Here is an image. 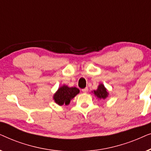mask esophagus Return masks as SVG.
<instances>
[{"instance_id":"esophagus-1","label":"esophagus","mask_w":151,"mask_h":151,"mask_svg":"<svg viewBox=\"0 0 151 151\" xmlns=\"http://www.w3.org/2000/svg\"><path fill=\"white\" fill-rule=\"evenodd\" d=\"M82 91L83 92V93H87V91H88V88L86 87V88H83V89H82Z\"/></svg>"}]
</instances>
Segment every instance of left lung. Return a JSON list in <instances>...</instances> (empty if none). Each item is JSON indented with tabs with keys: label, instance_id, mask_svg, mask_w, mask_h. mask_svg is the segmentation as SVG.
I'll return each instance as SVG.
<instances>
[{
	"label": "left lung",
	"instance_id": "left-lung-1",
	"mask_svg": "<svg viewBox=\"0 0 151 151\" xmlns=\"http://www.w3.org/2000/svg\"><path fill=\"white\" fill-rule=\"evenodd\" d=\"M94 94L96 95L98 98L100 99H104V100L108 96V92H107L104 86L102 84L99 85L98 89L96 91H94Z\"/></svg>",
	"mask_w": 151,
	"mask_h": 151
}]
</instances>
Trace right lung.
<instances>
[{"label": "right lung", "instance_id": "right-lung-1", "mask_svg": "<svg viewBox=\"0 0 151 151\" xmlns=\"http://www.w3.org/2000/svg\"><path fill=\"white\" fill-rule=\"evenodd\" d=\"M80 90L76 87H68L64 85L56 92L53 96L55 102L59 105L69 104L70 100L73 99L76 95L79 93Z\"/></svg>", "mask_w": 151, "mask_h": 151}]
</instances>
